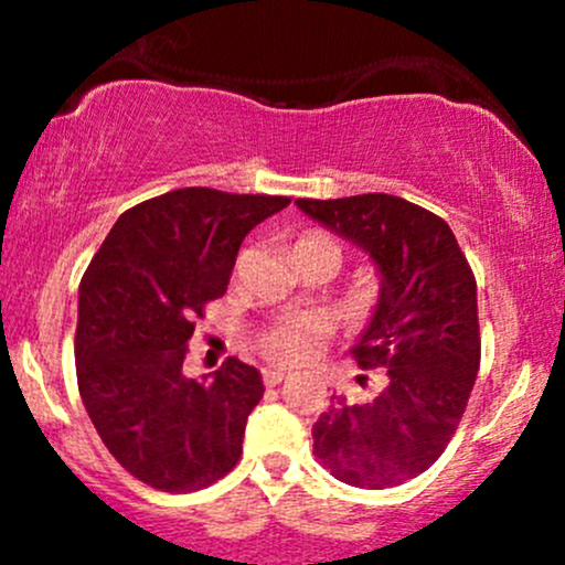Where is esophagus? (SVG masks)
I'll list each match as a JSON object with an SVG mask.
<instances>
[{"mask_svg": "<svg viewBox=\"0 0 565 565\" xmlns=\"http://www.w3.org/2000/svg\"><path fill=\"white\" fill-rule=\"evenodd\" d=\"M262 380H265L267 388H273V385H281L284 380H287V372H278V369H265V372H262Z\"/></svg>", "mask_w": 565, "mask_h": 565, "instance_id": "34e87169", "label": "esophagus"}]
</instances>
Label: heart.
Listing matches in <instances>:
<instances>
[{
  "mask_svg": "<svg viewBox=\"0 0 565 565\" xmlns=\"http://www.w3.org/2000/svg\"><path fill=\"white\" fill-rule=\"evenodd\" d=\"M306 243H330L322 235H303L298 241V246ZM324 328L322 319L317 317H292L284 319V322L273 324L270 330L259 335V350L267 361L278 363V366H300V363L311 361L317 355L319 344H322Z\"/></svg>",
  "mask_w": 565,
  "mask_h": 565,
  "instance_id": "b5f03b06",
  "label": "heart"
}]
</instances>
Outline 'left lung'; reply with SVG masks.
Wrapping results in <instances>:
<instances>
[{
  "label": "left lung",
  "instance_id": "8db88e82",
  "mask_svg": "<svg viewBox=\"0 0 565 565\" xmlns=\"http://www.w3.org/2000/svg\"><path fill=\"white\" fill-rule=\"evenodd\" d=\"M295 204L380 273L377 306L350 352L361 369H385V385L363 404L333 396L311 429L315 457L350 487H398L446 451L476 385V278L451 226L407 199L361 193Z\"/></svg>",
  "mask_w": 565,
  "mask_h": 565
}]
</instances>
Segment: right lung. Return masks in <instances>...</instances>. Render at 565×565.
<instances>
[{
  "mask_svg": "<svg viewBox=\"0 0 565 565\" xmlns=\"http://www.w3.org/2000/svg\"><path fill=\"white\" fill-rule=\"evenodd\" d=\"M289 204L213 188H180L117 218L78 287L76 374L111 457L161 492L224 478L243 454L265 385L230 358L210 377L182 374L193 317L230 284L256 224Z\"/></svg>",
  "mask_w": 565,
  "mask_h": 565,
  "instance_id": "right-lung-1",
  "label": "right lung"
}]
</instances>
